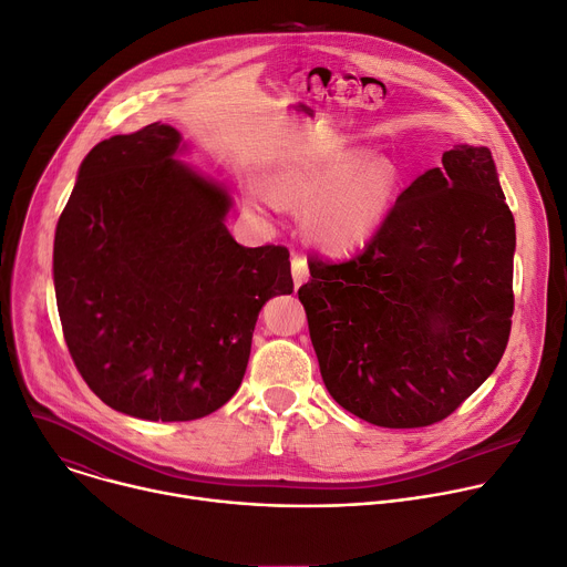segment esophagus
Returning a JSON list of instances; mask_svg holds the SVG:
<instances>
[{"instance_id":"obj_1","label":"esophagus","mask_w":567,"mask_h":567,"mask_svg":"<svg viewBox=\"0 0 567 567\" xmlns=\"http://www.w3.org/2000/svg\"><path fill=\"white\" fill-rule=\"evenodd\" d=\"M292 281H295V288L308 281V264L303 257H292Z\"/></svg>"}]
</instances>
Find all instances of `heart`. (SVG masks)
Returning a JSON list of instances; mask_svg holds the SVG:
<instances>
[{"label":"heart","instance_id":"obj_1","mask_svg":"<svg viewBox=\"0 0 567 567\" xmlns=\"http://www.w3.org/2000/svg\"><path fill=\"white\" fill-rule=\"evenodd\" d=\"M401 173L385 155L344 148L281 166L268 182L270 200L303 212L306 238L342 257L381 231L399 198Z\"/></svg>","mask_w":567,"mask_h":567}]
</instances>
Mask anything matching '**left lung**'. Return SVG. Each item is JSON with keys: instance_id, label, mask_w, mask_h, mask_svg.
<instances>
[{"instance_id": "left-lung-1", "label": "left lung", "mask_w": 567, "mask_h": 567, "mask_svg": "<svg viewBox=\"0 0 567 567\" xmlns=\"http://www.w3.org/2000/svg\"><path fill=\"white\" fill-rule=\"evenodd\" d=\"M516 225L486 146L419 175L360 255L299 288L329 394L381 427L453 414L497 367L514 316Z\"/></svg>"}]
</instances>
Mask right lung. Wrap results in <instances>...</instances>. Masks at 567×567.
<instances>
[{
  "label": "right lung",
  "instance_id": "right-lung-1",
  "mask_svg": "<svg viewBox=\"0 0 567 567\" xmlns=\"http://www.w3.org/2000/svg\"><path fill=\"white\" fill-rule=\"evenodd\" d=\"M151 123L96 144L53 240L62 333L90 390L146 421H194L240 388L259 310L292 292L281 245L243 247L225 188Z\"/></svg>",
  "mask_w": 567,
  "mask_h": 567
}]
</instances>
